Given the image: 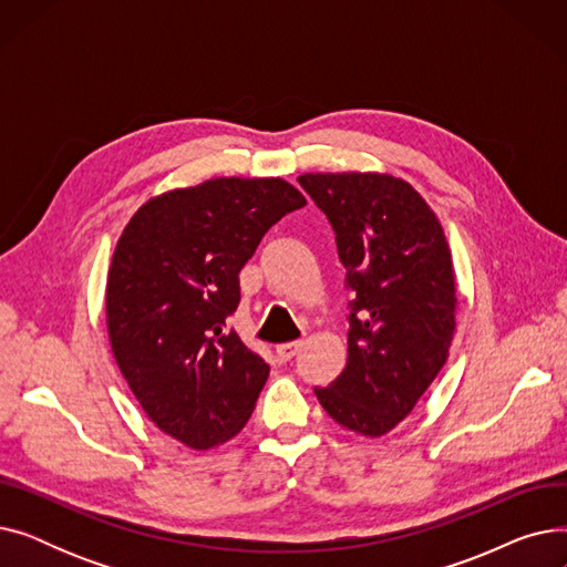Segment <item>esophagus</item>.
Here are the masks:
<instances>
[{"label":"esophagus","mask_w":567,"mask_h":567,"mask_svg":"<svg viewBox=\"0 0 567 567\" xmlns=\"http://www.w3.org/2000/svg\"><path fill=\"white\" fill-rule=\"evenodd\" d=\"M303 347V342L301 340H293V342H285V344H278L276 347V355L278 359L282 361V363H287V361H291L296 353H299V349Z\"/></svg>","instance_id":"34e87169"}]
</instances>
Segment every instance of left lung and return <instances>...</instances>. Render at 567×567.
Returning <instances> with one entry per match:
<instances>
[{"label": "left lung", "instance_id": "obj_1", "mask_svg": "<svg viewBox=\"0 0 567 567\" xmlns=\"http://www.w3.org/2000/svg\"><path fill=\"white\" fill-rule=\"evenodd\" d=\"M329 218L347 271V365L315 389L342 427L383 436L400 425L449 359L455 271L443 227L411 184L379 172L301 174Z\"/></svg>", "mask_w": 567, "mask_h": 567}]
</instances>
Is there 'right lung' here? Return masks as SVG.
Masks as SVG:
<instances>
[{
    "label": "right lung",
    "instance_id": "add662e5",
    "mask_svg": "<svg viewBox=\"0 0 567 567\" xmlns=\"http://www.w3.org/2000/svg\"><path fill=\"white\" fill-rule=\"evenodd\" d=\"M301 206L285 178L220 176L152 197L118 236L105 289L114 361L152 423L193 451L241 432L268 379L225 319L261 236Z\"/></svg>",
    "mask_w": 567,
    "mask_h": 567
}]
</instances>
